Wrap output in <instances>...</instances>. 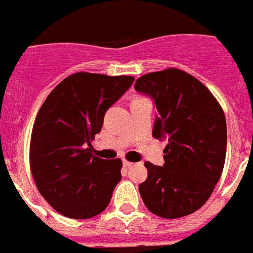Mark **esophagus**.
I'll list each match as a JSON object with an SVG mask.
<instances>
[{"label":"esophagus","mask_w":253,"mask_h":253,"mask_svg":"<svg viewBox=\"0 0 253 253\" xmlns=\"http://www.w3.org/2000/svg\"><path fill=\"white\" fill-rule=\"evenodd\" d=\"M123 164H124V167H126V169H128V167H130V166H132V164H133V163L128 162V160H124Z\"/></svg>","instance_id":"1"}]
</instances>
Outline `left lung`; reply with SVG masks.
<instances>
[{
    "mask_svg": "<svg viewBox=\"0 0 253 253\" xmlns=\"http://www.w3.org/2000/svg\"><path fill=\"white\" fill-rule=\"evenodd\" d=\"M135 89L154 100V138L169 139L163 167L145 163L147 178L139 185L140 196L156 216H188L206 203L223 172V108L203 83L175 68L140 76Z\"/></svg>",
    "mask_w": 253,
    "mask_h": 253,
    "instance_id": "left-lung-1",
    "label": "left lung"
}]
</instances>
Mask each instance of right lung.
<instances>
[{
    "mask_svg": "<svg viewBox=\"0 0 253 253\" xmlns=\"http://www.w3.org/2000/svg\"><path fill=\"white\" fill-rule=\"evenodd\" d=\"M133 76L76 72L58 83L36 115L30 170L52 209L69 218H90L108 206L121 181V159L91 154V140L110 107Z\"/></svg>",
    "mask_w": 253,
    "mask_h": 253,
    "instance_id": "obj_1",
    "label": "right lung"
}]
</instances>
